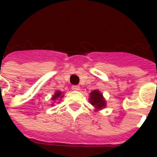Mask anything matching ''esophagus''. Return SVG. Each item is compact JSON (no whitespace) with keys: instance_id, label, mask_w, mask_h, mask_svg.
Masks as SVG:
<instances>
[{"instance_id":"obj_1","label":"esophagus","mask_w":157,"mask_h":157,"mask_svg":"<svg viewBox=\"0 0 157 157\" xmlns=\"http://www.w3.org/2000/svg\"><path fill=\"white\" fill-rule=\"evenodd\" d=\"M72 89H73L74 91H79V90H80V86L77 85L72 86Z\"/></svg>"}]
</instances>
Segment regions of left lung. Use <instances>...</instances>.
<instances>
[{
  "label": "left lung",
  "instance_id": "obj_1",
  "mask_svg": "<svg viewBox=\"0 0 157 157\" xmlns=\"http://www.w3.org/2000/svg\"><path fill=\"white\" fill-rule=\"evenodd\" d=\"M91 98H90V102L92 105L95 107L97 109H101L102 108H105L106 103L104 99L102 98V95L98 91H93L91 92Z\"/></svg>",
  "mask_w": 157,
  "mask_h": 157
}]
</instances>
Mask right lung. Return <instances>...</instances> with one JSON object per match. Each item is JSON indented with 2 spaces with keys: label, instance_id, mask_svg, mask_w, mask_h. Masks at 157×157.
<instances>
[{
  "label": "right lung",
  "instance_id": "right-lung-1",
  "mask_svg": "<svg viewBox=\"0 0 157 157\" xmlns=\"http://www.w3.org/2000/svg\"><path fill=\"white\" fill-rule=\"evenodd\" d=\"M61 96V92H59V91H57V92H55V94L54 96H53V98H52V100H55V99H57L58 98H59ZM62 98V97H61Z\"/></svg>",
  "mask_w": 157,
  "mask_h": 157
}]
</instances>
